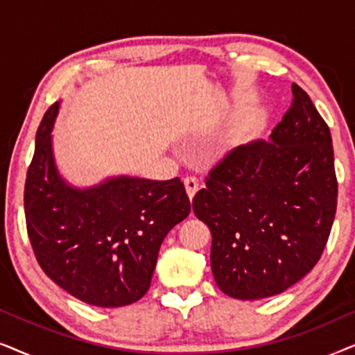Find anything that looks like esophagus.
Listing matches in <instances>:
<instances>
[{"instance_id": "obj_1", "label": "esophagus", "mask_w": 355, "mask_h": 355, "mask_svg": "<svg viewBox=\"0 0 355 355\" xmlns=\"http://www.w3.org/2000/svg\"><path fill=\"white\" fill-rule=\"evenodd\" d=\"M184 186H186V192H187L189 198L192 200L193 196H196L197 191H198V187H200V184H198V179L193 178V176L184 178Z\"/></svg>"}]
</instances>
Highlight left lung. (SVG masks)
Wrapping results in <instances>:
<instances>
[{
	"instance_id": "obj_1",
	"label": "left lung",
	"mask_w": 355,
	"mask_h": 355,
	"mask_svg": "<svg viewBox=\"0 0 355 355\" xmlns=\"http://www.w3.org/2000/svg\"><path fill=\"white\" fill-rule=\"evenodd\" d=\"M270 140L230 150L192 200L211 232L213 278L241 300L271 297L302 279L336 215L331 134L297 84Z\"/></svg>"
}]
</instances>
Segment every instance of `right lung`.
<instances>
[{
    "instance_id": "obj_1",
    "label": "right lung",
    "mask_w": 355,
    "mask_h": 355,
    "mask_svg": "<svg viewBox=\"0 0 355 355\" xmlns=\"http://www.w3.org/2000/svg\"><path fill=\"white\" fill-rule=\"evenodd\" d=\"M60 103L37 130L24 208L28 239L48 278L82 302L123 307L150 288L162 242L191 213L181 179L118 176L77 189L58 173L51 130Z\"/></svg>"
}]
</instances>
